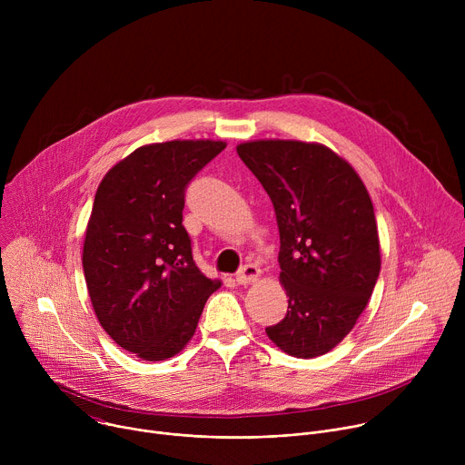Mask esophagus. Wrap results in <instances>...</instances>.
Here are the masks:
<instances>
[{
    "label": "esophagus",
    "mask_w": 465,
    "mask_h": 465,
    "mask_svg": "<svg viewBox=\"0 0 465 465\" xmlns=\"http://www.w3.org/2000/svg\"><path fill=\"white\" fill-rule=\"evenodd\" d=\"M259 276H261V271H259L257 264H244V267L237 272L235 282H237L239 285H248V283L257 282Z\"/></svg>",
    "instance_id": "esophagus-1"
}]
</instances>
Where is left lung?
<instances>
[{
  "instance_id": "left-lung-1",
  "label": "left lung",
  "mask_w": 465,
  "mask_h": 465,
  "mask_svg": "<svg viewBox=\"0 0 465 465\" xmlns=\"http://www.w3.org/2000/svg\"><path fill=\"white\" fill-rule=\"evenodd\" d=\"M239 158L269 193L280 230L287 316L267 327L285 353L314 359L339 346L381 271L371 198L357 171L322 143L255 140Z\"/></svg>"
}]
</instances>
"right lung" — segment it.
Listing matches in <instances>:
<instances>
[{
  "label": "right lung",
  "mask_w": 465,
  "mask_h": 465,
  "mask_svg": "<svg viewBox=\"0 0 465 465\" xmlns=\"http://www.w3.org/2000/svg\"><path fill=\"white\" fill-rule=\"evenodd\" d=\"M226 142L173 140L138 147L101 180L86 226L83 269L110 339L143 361H165L193 339L221 280L193 261L183 191Z\"/></svg>",
  "instance_id": "obj_1"
}]
</instances>
